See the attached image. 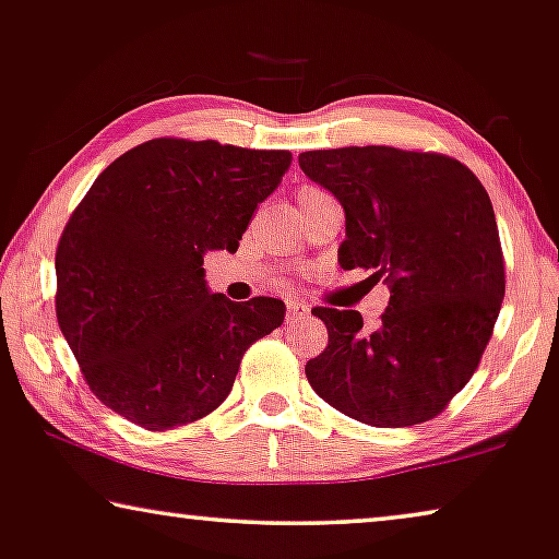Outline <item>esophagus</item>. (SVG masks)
Returning <instances> with one entry per match:
<instances>
[{
    "label": "esophagus",
    "instance_id": "esophagus-1",
    "mask_svg": "<svg viewBox=\"0 0 559 559\" xmlns=\"http://www.w3.org/2000/svg\"><path fill=\"white\" fill-rule=\"evenodd\" d=\"M306 316H308V308L304 304L288 301V306H286V323H298V321H304Z\"/></svg>",
    "mask_w": 559,
    "mask_h": 559
}]
</instances>
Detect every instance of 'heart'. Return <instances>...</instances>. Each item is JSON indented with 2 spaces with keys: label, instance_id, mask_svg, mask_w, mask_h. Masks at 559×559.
Here are the masks:
<instances>
[{
  "label": "heart",
  "instance_id": "b5f03b06",
  "mask_svg": "<svg viewBox=\"0 0 559 559\" xmlns=\"http://www.w3.org/2000/svg\"><path fill=\"white\" fill-rule=\"evenodd\" d=\"M316 195H323V190H319V188H313V186H304L301 190H298V205H301V203H306V200H311V198H316Z\"/></svg>",
  "mask_w": 559,
  "mask_h": 559
}]
</instances>
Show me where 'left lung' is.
I'll use <instances>...</instances> for the list:
<instances>
[{
  "label": "left lung",
  "instance_id": "left-lung-1",
  "mask_svg": "<svg viewBox=\"0 0 559 559\" xmlns=\"http://www.w3.org/2000/svg\"><path fill=\"white\" fill-rule=\"evenodd\" d=\"M298 165L344 205L341 269L371 271L391 290L373 331L359 311L313 308L329 346L306 364L308 384L371 427L435 419L477 371L502 308L492 200L466 165L439 153L308 150Z\"/></svg>",
  "mask_w": 559,
  "mask_h": 559
}]
</instances>
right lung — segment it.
Listing matches in <instances>:
<instances>
[{"label":"right lung","mask_w":559,"mask_h":559,"mask_svg":"<svg viewBox=\"0 0 559 559\" xmlns=\"http://www.w3.org/2000/svg\"><path fill=\"white\" fill-rule=\"evenodd\" d=\"M288 168V150L155 138L97 175L57 246L55 308L105 406L165 431L226 402L248 346L286 306L211 294L203 255L238 251Z\"/></svg>","instance_id":"add662e5"}]
</instances>
